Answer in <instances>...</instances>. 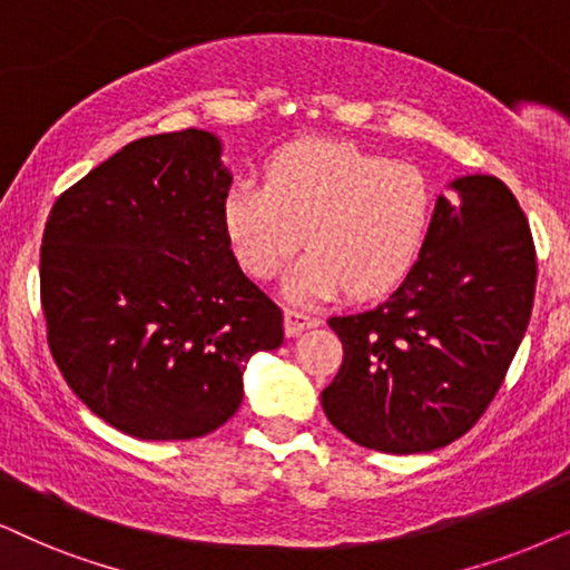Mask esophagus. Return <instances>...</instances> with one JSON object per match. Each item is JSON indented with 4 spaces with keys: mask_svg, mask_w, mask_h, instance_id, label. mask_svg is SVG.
<instances>
[{
    "mask_svg": "<svg viewBox=\"0 0 570 570\" xmlns=\"http://www.w3.org/2000/svg\"><path fill=\"white\" fill-rule=\"evenodd\" d=\"M315 326V318L313 315L302 313V309H294V307H286L284 309V331L286 336H299L302 331Z\"/></svg>",
    "mask_w": 570,
    "mask_h": 570,
    "instance_id": "esophagus-1",
    "label": "esophagus"
}]
</instances>
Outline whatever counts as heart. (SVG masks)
<instances>
[{
    "label": "heart",
    "instance_id": "b5f03b06",
    "mask_svg": "<svg viewBox=\"0 0 570 570\" xmlns=\"http://www.w3.org/2000/svg\"><path fill=\"white\" fill-rule=\"evenodd\" d=\"M434 220V189L410 163H389L347 141H299L268 165V181H236L223 228L252 278H271L299 249L294 299L347 292L368 299L407 276Z\"/></svg>",
    "mask_w": 570,
    "mask_h": 570
}]
</instances>
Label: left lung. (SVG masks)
<instances>
[{
    "instance_id": "8db88e82",
    "label": "left lung",
    "mask_w": 570,
    "mask_h": 570,
    "mask_svg": "<svg viewBox=\"0 0 570 570\" xmlns=\"http://www.w3.org/2000/svg\"><path fill=\"white\" fill-rule=\"evenodd\" d=\"M450 186L389 299L328 318L344 360L321 394L323 413L368 450L413 455L471 431L529 326L537 249L521 205L494 176Z\"/></svg>"
}]
</instances>
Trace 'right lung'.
Returning <instances> with one entry per match:
<instances>
[{
  "label": "right lung",
  "mask_w": 570,
  "mask_h": 570,
  "mask_svg": "<svg viewBox=\"0 0 570 570\" xmlns=\"http://www.w3.org/2000/svg\"><path fill=\"white\" fill-rule=\"evenodd\" d=\"M232 173L213 134L144 136L57 197L41 239L47 342L76 397L136 439L205 436L242 373L284 342L223 228Z\"/></svg>",
  "instance_id": "obj_1"
}]
</instances>
